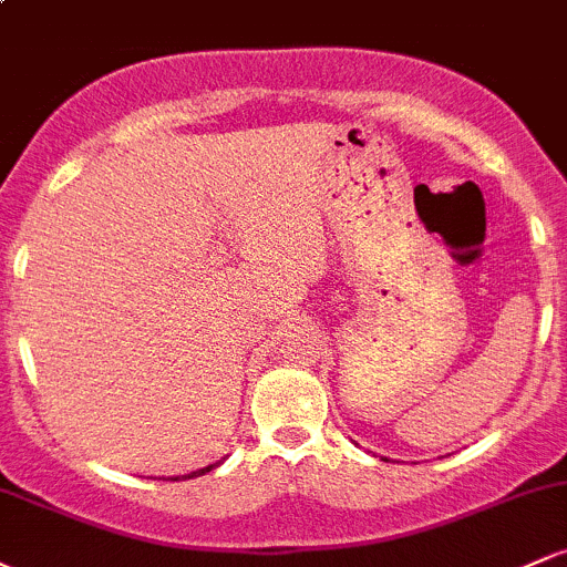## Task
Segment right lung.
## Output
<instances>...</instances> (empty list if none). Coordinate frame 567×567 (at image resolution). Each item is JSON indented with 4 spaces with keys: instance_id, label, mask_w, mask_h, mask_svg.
Instances as JSON below:
<instances>
[{
    "instance_id": "obj_1",
    "label": "right lung",
    "mask_w": 567,
    "mask_h": 567,
    "mask_svg": "<svg viewBox=\"0 0 567 567\" xmlns=\"http://www.w3.org/2000/svg\"><path fill=\"white\" fill-rule=\"evenodd\" d=\"M218 464H210V466H205V470H197V472H192V474H184V477H171V480H192V477H202V474H207V472H213L216 470Z\"/></svg>"
}]
</instances>
